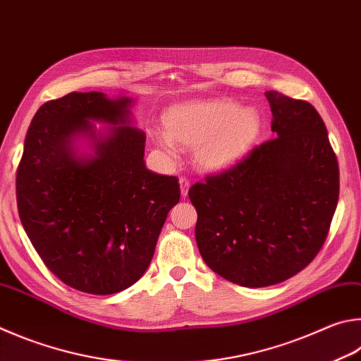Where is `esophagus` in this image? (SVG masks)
I'll list each match as a JSON object with an SVG mask.
<instances>
[{
    "instance_id": "obj_1",
    "label": "esophagus",
    "mask_w": 361,
    "mask_h": 361,
    "mask_svg": "<svg viewBox=\"0 0 361 361\" xmlns=\"http://www.w3.org/2000/svg\"><path fill=\"white\" fill-rule=\"evenodd\" d=\"M189 188H191V183H189L188 178H180V192L181 197H186Z\"/></svg>"
}]
</instances>
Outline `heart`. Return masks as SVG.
Wrapping results in <instances>:
<instances>
[{
    "instance_id": "obj_1",
    "label": "heart",
    "mask_w": 361,
    "mask_h": 361,
    "mask_svg": "<svg viewBox=\"0 0 361 361\" xmlns=\"http://www.w3.org/2000/svg\"><path fill=\"white\" fill-rule=\"evenodd\" d=\"M166 129H154L153 139L167 154L176 145L194 148V161L205 172H221L238 164L260 133V115L252 107L226 97L188 101L164 115Z\"/></svg>"
}]
</instances>
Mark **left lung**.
Wrapping results in <instances>:
<instances>
[{"mask_svg": "<svg viewBox=\"0 0 361 361\" xmlns=\"http://www.w3.org/2000/svg\"><path fill=\"white\" fill-rule=\"evenodd\" d=\"M265 96L276 139L188 192L202 259L243 287L283 283L310 265L339 197L338 161L317 110L278 91Z\"/></svg>", "mask_w": 361, "mask_h": 361, "instance_id": "left-lung-1", "label": "left lung"}]
</instances>
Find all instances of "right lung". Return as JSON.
Listing matches in <instances>:
<instances>
[{"instance_id": "right-lung-1", "label": "right lung", "mask_w": 361, "mask_h": 361, "mask_svg": "<svg viewBox=\"0 0 361 361\" xmlns=\"http://www.w3.org/2000/svg\"><path fill=\"white\" fill-rule=\"evenodd\" d=\"M133 106L128 96L69 93L37 110L25 139L16 181L22 226L45 267L80 292L110 295L137 283L180 200L176 176L147 169Z\"/></svg>"}]
</instances>
